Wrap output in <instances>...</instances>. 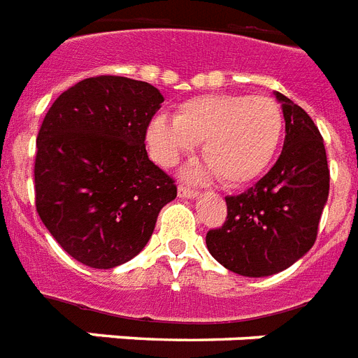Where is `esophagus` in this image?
<instances>
[{"instance_id":"1","label":"esophagus","mask_w":358,"mask_h":358,"mask_svg":"<svg viewBox=\"0 0 358 358\" xmlns=\"http://www.w3.org/2000/svg\"><path fill=\"white\" fill-rule=\"evenodd\" d=\"M177 192H179V197H185V199H194V197H197L199 196V192H197V190H192V188H187V187H179V190H177Z\"/></svg>"}]
</instances>
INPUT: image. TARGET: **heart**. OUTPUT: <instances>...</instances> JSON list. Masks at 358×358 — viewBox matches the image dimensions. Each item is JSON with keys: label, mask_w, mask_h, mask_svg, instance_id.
Wrapping results in <instances>:
<instances>
[{"label": "heart", "mask_w": 358, "mask_h": 358, "mask_svg": "<svg viewBox=\"0 0 358 358\" xmlns=\"http://www.w3.org/2000/svg\"><path fill=\"white\" fill-rule=\"evenodd\" d=\"M285 133L279 103L270 96L201 94L182 101L173 118L159 114L148 127L151 155L173 166L196 144L207 166H194L188 176H216L229 187L255 181L275 159Z\"/></svg>", "instance_id": "obj_1"}]
</instances>
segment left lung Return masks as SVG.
<instances>
[{
	"instance_id": "1",
	"label": "left lung",
	"mask_w": 358,
	"mask_h": 358,
	"mask_svg": "<svg viewBox=\"0 0 358 358\" xmlns=\"http://www.w3.org/2000/svg\"><path fill=\"white\" fill-rule=\"evenodd\" d=\"M285 116V145L255 187L225 197L227 220L207 233L210 255L245 277L287 270L316 242L329 196L324 138L299 105L275 92Z\"/></svg>"
}]
</instances>
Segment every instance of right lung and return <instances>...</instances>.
Segmentation results:
<instances>
[{"label": "right lung", "instance_id": "add662e5", "mask_svg": "<svg viewBox=\"0 0 358 358\" xmlns=\"http://www.w3.org/2000/svg\"><path fill=\"white\" fill-rule=\"evenodd\" d=\"M162 101L150 83L88 77L62 92L40 125L36 213L81 264L108 270L138 255L161 208L176 199L173 179L144 144Z\"/></svg>", "mask_w": 358, "mask_h": 358}]
</instances>
